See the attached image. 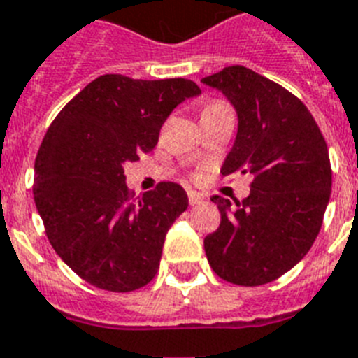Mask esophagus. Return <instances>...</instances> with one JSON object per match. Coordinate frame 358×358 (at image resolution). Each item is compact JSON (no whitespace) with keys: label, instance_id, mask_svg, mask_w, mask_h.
<instances>
[{"label":"esophagus","instance_id":"obj_1","mask_svg":"<svg viewBox=\"0 0 358 358\" xmlns=\"http://www.w3.org/2000/svg\"><path fill=\"white\" fill-rule=\"evenodd\" d=\"M203 201H205V196H203V194H199V192H194V190H188V203H190L192 206L201 205Z\"/></svg>","mask_w":358,"mask_h":358}]
</instances>
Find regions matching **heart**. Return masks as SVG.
Instances as JSON below:
<instances>
[{"label": "heart", "mask_w": 358, "mask_h": 358, "mask_svg": "<svg viewBox=\"0 0 358 358\" xmlns=\"http://www.w3.org/2000/svg\"><path fill=\"white\" fill-rule=\"evenodd\" d=\"M220 106H225V104H221V102H215V104H210V106H206V108H220Z\"/></svg>", "instance_id": "1"}]
</instances>
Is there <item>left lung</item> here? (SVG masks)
<instances>
[{
	"instance_id": "obj_1",
	"label": "left lung",
	"mask_w": 358,
	"mask_h": 358,
	"mask_svg": "<svg viewBox=\"0 0 358 358\" xmlns=\"http://www.w3.org/2000/svg\"><path fill=\"white\" fill-rule=\"evenodd\" d=\"M238 111V135L221 173L250 176V194L221 212L205 238L212 271L225 282L254 287L273 282L309 252L331 196L326 138L302 100L243 66L205 76Z\"/></svg>"
}]
</instances>
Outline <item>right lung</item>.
<instances>
[{"label": "right lung", "mask_w": 358, "mask_h": 358, "mask_svg": "<svg viewBox=\"0 0 358 358\" xmlns=\"http://www.w3.org/2000/svg\"><path fill=\"white\" fill-rule=\"evenodd\" d=\"M199 93L186 78L102 75L47 129L34 161V203L52 249L94 287L129 292L155 278L188 197L162 181L133 199L124 164L152 152L168 115Z\"/></svg>", "instance_id": "add662e5"}]
</instances>
